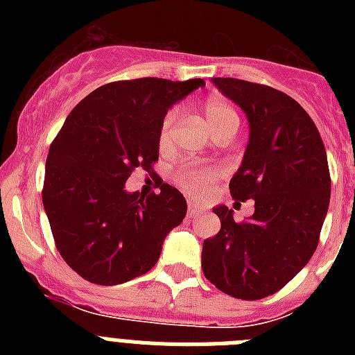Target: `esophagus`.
<instances>
[{
	"mask_svg": "<svg viewBox=\"0 0 355 355\" xmlns=\"http://www.w3.org/2000/svg\"><path fill=\"white\" fill-rule=\"evenodd\" d=\"M202 213V209L199 208V205L196 202H188V216H197Z\"/></svg>",
	"mask_w": 355,
	"mask_h": 355,
	"instance_id": "34e87169",
	"label": "esophagus"
}]
</instances>
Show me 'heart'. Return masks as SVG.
<instances>
[{
  "mask_svg": "<svg viewBox=\"0 0 355 355\" xmlns=\"http://www.w3.org/2000/svg\"><path fill=\"white\" fill-rule=\"evenodd\" d=\"M202 110H205L206 121H208L215 137L229 133V131L236 133L238 126H240V117L229 103L222 101L218 97H211L205 103ZM175 124H178V110L174 108L163 117L162 124H159L158 144L162 149H167L171 146L172 139H174ZM216 175H218V172L215 168L205 167V165H187L178 172V183L190 196L202 197L208 192L209 184L216 180Z\"/></svg>",
  "mask_w": 355,
  "mask_h": 355,
  "instance_id": "1",
  "label": "heart"
}]
</instances>
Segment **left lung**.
Wrapping results in <instances>:
<instances>
[{"label":"left lung","instance_id":"left-lung-1","mask_svg":"<svg viewBox=\"0 0 355 355\" xmlns=\"http://www.w3.org/2000/svg\"><path fill=\"white\" fill-rule=\"evenodd\" d=\"M249 121L243 162L229 181L236 200H254L249 220L216 206L220 231L202 243V272L234 299L279 291L315 254L331 199L327 153L313 119L281 90L234 78H213Z\"/></svg>","mask_w":355,"mask_h":355}]
</instances>
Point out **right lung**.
<instances>
[{"mask_svg":"<svg viewBox=\"0 0 355 355\" xmlns=\"http://www.w3.org/2000/svg\"><path fill=\"white\" fill-rule=\"evenodd\" d=\"M200 78L106 83L81 99L49 147L42 202L55 245L72 270L101 286L149 272L163 240L187 215L180 190L126 192L135 168L150 174L158 162V131L168 108Z\"/></svg>","mask_w":355,"mask_h":355,"instance_id":"1","label":"right lung"}]
</instances>
